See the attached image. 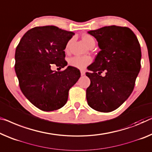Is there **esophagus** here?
Wrapping results in <instances>:
<instances>
[{
    "instance_id": "esophagus-1",
    "label": "esophagus",
    "mask_w": 152,
    "mask_h": 152,
    "mask_svg": "<svg viewBox=\"0 0 152 152\" xmlns=\"http://www.w3.org/2000/svg\"><path fill=\"white\" fill-rule=\"evenodd\" d=\"M80 74H81V76H83V75H85V72L84 71V70H80Z\"/></svg>"
}]
</instances>
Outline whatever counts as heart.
I'll use <instances>...</instances> for the list:
<instances>
[{"instance_id":"b5f03b06","label":"heart","mask_w":152,"mask_h":152,"mask_svg":"<svg viewBox=\"0 0 152 152\" xmlns=\"http://www.w3.org/2000/svg\"><path fill=\"white\" fill-rule=\"evenodd\" d=\"M84 43L89 47L93 43H95L94 38L90 35H84L82 37ZM70 42L67 43L65 47V50H67L69 48ZM91 62V58L88 56H72L69 59V64L74 67H76L78 69H83L87 67L89 63Z\"/></svg>"}]
</instances>
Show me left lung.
<instances>
[{
	"label": "left lung",
	"mask_w": 152,
	"mask_h": 152,
	"mask_svg": "<svg viewBox=\"0 0 152 152\" xmlns=\"http://www.w3.org/2000/svg\"><path fill=\"white\" fill-rule=\"evenodd\" d=\"M101 50L87 69L91 84L87 103L93 109L108 113L119 108L134 89L141 69V50L137 36L128 27L108 26L88 31ZM105 72L104 77L100 76Z\"/></svg>",
	"instance_id": "1"
}]
</instances>
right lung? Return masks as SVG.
Returning <instances> with one entry per match:
<instances>
[{
  "mask_svg": "<svg viewBox=\"0 0 152 152\" xmlns=\"http://www.w3.org/2000/svg\"><path fill=\"white\" fill-rule=\"evenodd\" d=\"M74 33L54 26H37L24 34L15 53V71L20 88L33 104L44 111L59 109L66 104L70 88L80 77V70L66 66L64 50Z\"/></svg>",
  "mask_w": 152,
  "mask_h": 152,
  "instance_id": "right-lung-1",
  "label": "right lung"
}]
</instances>
